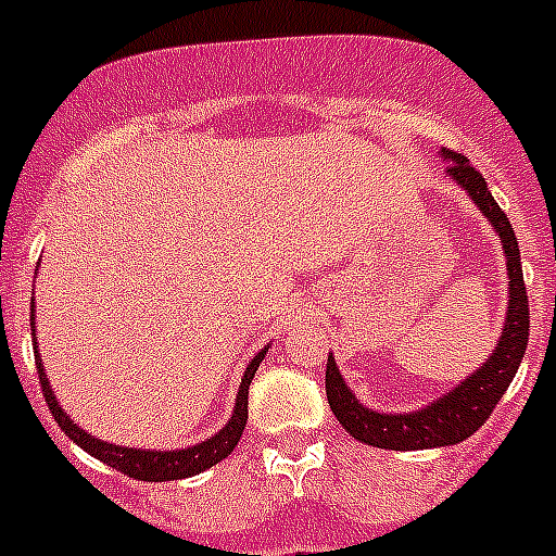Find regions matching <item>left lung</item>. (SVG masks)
Segmentation results:
<instances>
[{
    "instance_id": "1",
    "label": "left lung",
    "mask_w": 556,
    "mask_h": 556,
    "mask_svg": "<svg viewBox=\"0 0 556 556\" xmlns=\"http://www.w3.org/2000/svg\"><path fill=\"white\" fill-rule=\"evenodd\" d=\"M440 159L448 161L445 178L454 180L479 208L481 217H488L493 230L498 233L504 258H507V312H504V328H501L498 345L470 376H465L454 390L429 401L420 409L412 412H384L370 409L356 397L348 381L339 372L333 356L326 365V395L328 406L337 420L345 426L348 434L358 443L387 451H424L443 448L468 440L479 426H484L493 415L507 387L513 384L520 358L527 353L529 342V298L523 287V269H520L518 239L513 233L507 214L498 208L488 189V180L481 178L462 152H440Z\"/></svg>"
}]
</instances>
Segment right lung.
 Here are the masks:
<instances>
[{
	"label": "right lung",
	"instance_id": "right-lung-1",
	"mask_svg": "<svg viewBox=\"0 0 556 556\" xmlns=\"http://www.w3.org/2000/svg\"><path fill=\"white\" fill-rule=\"evenodd\" d=\"M33 351H36V367H38V381H41L43 397H47V406L52 412V417L58 420L66 437L75 445H80L86 454H91L94 459L105 462L111 468H116L119 473L130 476V479H141V481H178V479H189V476H198L203 470L214 468L217 462H223L230 451L239 445V437H242L244 424H248V392H250V381H253L255 370L262 365V358L267 356L269 345H264L262 351L255 353L250 358V365L244 367L242 372V384H239V392H236V404L233 412H230L228 424L217 431V434H211L208 440H200L198 445H186V448H175V451H155V448H130V445H116V443H105V440H97L94 434H88L83 426H77L72 417L66 415V409L61 406V401L55 397L52 387H49V378L43 372V362L41 353H38V342H36V298H33Z\"/></svg>",
	"mask_w": 556,
	"mask_h": 556
}]
</instances>
